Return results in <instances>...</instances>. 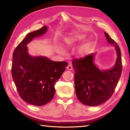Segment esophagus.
<instances>
[{
  "instance_id": "1",
  "label": "esophagus",
  "mask_w": 130,
  "mask_h": 130,
  "mask_svg": "<svg viewBox=\"0 0 130 130\" xmlns=\"http://www.w3.org/2000/svg\"><path fill=\"white\" fill-rule=\"evenodd\" d=\"M67 68L68 70H71L73 69V67H72V66L71 64H68L67 66Z\"/></svg>"
}]
</instances>
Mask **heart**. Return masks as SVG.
Wrapping results in <instances>:
<instances>
[{
	"label": "heart",
	"instance_id": "obj_1",
	"mask_svg": "<svg viewBox=\"0 0 130 130\" xmlns=\"http://www.w3.org/2000/svg\"><path fill=\"white\" fill-rule=\"evenodd\" d=\"M84 38L85 36L82 35H75L73 36L68 37L65 40V45L67 47H70L74 44H76L77 42L82 40ZM89 45V43H86V44L82 45L78 49V53L80 54H84L88 48Z\"/></svg>",
	"mask_w": 130,
	"mask_h": 130
}]
</instances>
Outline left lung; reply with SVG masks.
<instances>
[{"mask_svg":"<svg viewBox=\"0 0 130 130\" xmlns=\"http://www.w3.org/2000/svg\"><path fill=\"white\" fill-rule=\"evenodd\" d=\"M105 35L107 42L113 44L117 51V61L112 69L99 70L93 63V54L72 61L75 72L74 83L76 96L87 106H98L108 100L115 92L121 76L123 66L120 48L106 32Z\"/></svg>","mask_w":130,"mask_h":130,"instance_id":"1","label":"left lung"}]
</instances>
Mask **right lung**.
Instances as JSON below:
<instances>
[{"label": "right lung", "instance_id": "add662e5", "mask_svg": "<svg viewBox=\"0 0 130 130\" xmlns=\"http://www.w3.org/2000/svg\"><path fill=\"white\" fill-rule=\"evenodd\" d=\"M46 26L27 34L14 49L11 73L17 92L22 99L34 106L48 103L54 96L55 84L60 78L66 62L52 61L45 57H31L26 44L36 37L44 34Z\"/></svg>", "mask_w": 130, "mask_h": 130}]
</instances>
